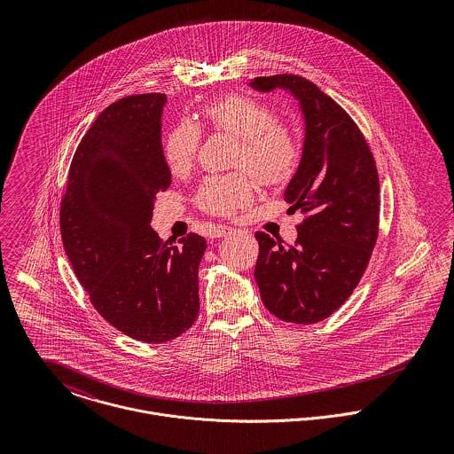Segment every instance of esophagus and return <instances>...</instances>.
I'll list each match as a JSON object with an SVG mask.
<instances>
[{
    "instance_id": "34e87169",
    "label": "esophagus",
    "mask_w": 454,
    "mask_h": 454,
    "mask_svg": "<svg viewBox=\"0 0 454 454\" xmlns=\"http://www.w3.org/2000/svg\"><path fill=\"white\" fill-rule=\"evenodd\" d=\"M232 232V227L229 225H215L209 229V238H225Z\"/></svg>"
}]
</instances>
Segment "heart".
<instances>
[{
    "instance_id": "b5f03b06",
    "label": "heart",
    "mask_w": 454,
    "mask_h": 454,
    "mask_svg": "<svg viewBox=\"0 0 454 454\" xmlns=\"http://www.w3.org/2000/svg\"><path fill=\"white\" fill-rule=\"evenodd\" d=\"M200 117L209 129L238 137L231 166L248 169L263 187H281L297 173L301 146L295 132L276 121L274 110L250 94H229L202 106ZM200 145V130L182 122L164 141L162 153L169 171L182 176L191 171ZM252 176L243 171L207 176L195 194L199 209L216 216H232L254 202Z\"/></svg>"
}]
</instances>
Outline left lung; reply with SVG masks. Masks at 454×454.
<instances>
[{
  "mask_svg": "<svg viewBox=\"0 0 454 454\" xmlns=\"http://www.w3.org/2000/svg\"><path fill=\"white\" fill-rule=\"evenodd\" d=\"M257 90H290L301 103L306 137L285 200L306 218L283 248L257 232L255 281L263 306L288 324L322 322L360 283L380 232V175L365 136L346 110L299 74L259 76ZM290 207V209H292Z\"/></svg>",
  "mask_w": 454,
  "mask_h": 454,
  "instance_id": "1",
  "label": "left lung"
}]
</instances>
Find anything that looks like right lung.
Here are the masks:
<instances>
[{
	"label": "right lung",
	"instance_id": "1",
	"mask_svg": "<svg viewBox=\"0 0 454 454\" xmlns=\"http://www.w3.org/2000/svg\"><path fill=\"white\" fill-rule=\"evenodd\" d=\"M164 103L166 94H132L99 114L76 146L59 213L66 255L96 311L150 344L194 325L206 250L199 234L173 247L150 227L155 195L171 185Z\"/></svg>",
	"mask_w": 454,
	"mask_h": 454
}]
</instances>
